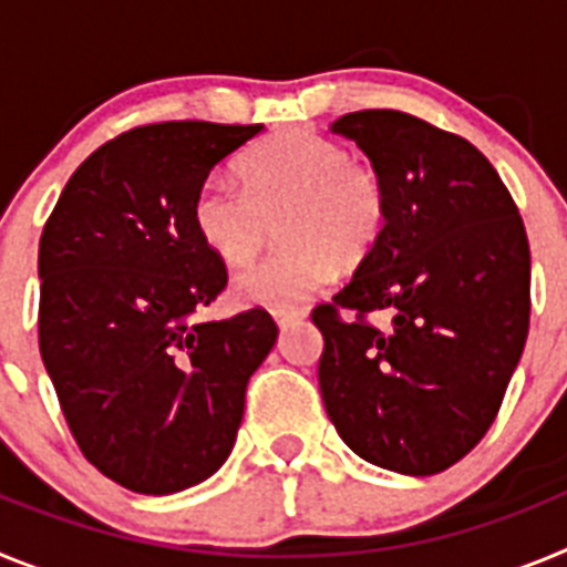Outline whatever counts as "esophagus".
Listing matches in <instances>:
<instances>
[{"instance_id":"34e87169","label":"esophagus","mask_w":567,"mask_h":567,"mask_svg":"<svg viewBox=\"0 0 567 567\" xmlns=\"http://www.w3.org/2000/svg\"><path fill=\"white\" fill-rule=\"evenodd\" d=\"M272 315H275V323H278L280 329H287L307 318V309H278V312H272Z\"/></svg>"}]
</instances>
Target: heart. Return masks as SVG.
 I'll return each instance as SVG.
<instances>
[{
	"mask_svg": "<svg viewBox=\"0 0 567 567\" xmlns=\"http://www.w3.org/2000/svg\"><path fill=\"white\" fill-rule=\"evenodd\" d=\"M240 184L209 175L193 198V227L229 267L247 264L280 218V247L235 275L240 303L287 309L327 287L338 260L354 267L372 252L389 218V195L374 167L315 130L269 135L240 158Z\"/></svg>",
	"mask_w": 567,
	"mask_h": 567,
	"instance_id": "1",
	"label": "heart"
}]
</instances>
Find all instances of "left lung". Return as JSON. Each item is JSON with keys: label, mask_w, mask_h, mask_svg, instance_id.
Returning <instances> with one entry per match:
<instances>
[{"label": "left lung", "mask_w": 567, "mask_h": 567, "mask_svg": "<svg viewBox=\"0 0 567 567\" xmlns=\"http://www.w3.org/2000/svg\"><path fill=\"white\" fill-rule=\"evenodd\" d=\"M389 195V218L354 278L312 312L320 394L365 463L429 477L485 437L523 358L530 249L519 209L474 144L400 110L332 124ZM338 308L389 311L385 333Z\"/></svg>", "instance_id": "obj_1"}]
</instances>
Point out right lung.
Listing matches in <instances>:
<instances>
[{"label":"right lung","instance_id":"1","mask_svg":"<svg viewBox=\"0 0 567 567\" xmlns=\"http://www.w3.org/2000/svg\"><path fill=\"white\" fill-rule=\"evenodd\" d=\"M260 130L122 133L70 175L44 224V369L84 457L135 494H175L227 463L249 378L278 340L264 309L198 320L227 267L195 235V189Z\"/></svg>","mask_w":567,"mask_h":567}]
</instances>
